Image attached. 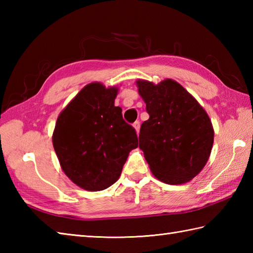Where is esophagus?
<instances>
[{
    "label": "esophagus",
    "mask_w": 253,
    "mask_h": 253,
    "mask_svg": "<svg viewBox=\"0 0 253 253\" xmlns=\"http://www.w3.org/2000/svg\"><path fill=\"white\" fill-rule=\"evenodd\" d=\"M132 127L135 128L136 132H137V133H139V130H140V122H139V121H136L135 123L132 124Z\"/></svg>",
    "instance_id": "1"
}]
</instances>
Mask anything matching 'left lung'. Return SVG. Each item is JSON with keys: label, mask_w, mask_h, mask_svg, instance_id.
I'll use <instances>...</instances> for the list:
<instances>
[{"label": "left lung", "mask_w": 253, "mask_h": 253, "mask_svg": "<svg viewBox=\"0 0 253 253\" xmlns=\"http://www.w3.org/2000/svg\"><path fill=\"white\" fill-rule=\"evenodd\" d=\"M136 84L150 115L139 133L150 169L165 184H186L200 173L212 151L214 129L208 113L173 79L158 84L138 79Z\"/></svg>", "instance_id": "left-lung-1"}]
</instances>
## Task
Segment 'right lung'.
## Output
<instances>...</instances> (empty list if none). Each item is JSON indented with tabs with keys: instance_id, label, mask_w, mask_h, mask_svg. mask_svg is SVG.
Segmentation results:
<instances>
[{
	"instance_id": "add662e5",
	"label": "right lung",
	"mask_w": 253,
	"mask_h": 253,
	"mask_svg": "<svg viewBox=\"0 0 253 253\" xmlns=\"http://www.w3.org/2000/svg\"><path fill=\"white\" fill-rule=\"evenodd\" d=\"M117 87L91 83L79 91L57 117L52 141L58 162L74 184L100 191L120 178L132 149L136 130L115 106Z\"/></svg>"
}]
</instances>
